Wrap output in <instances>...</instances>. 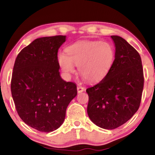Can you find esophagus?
Returning <instances> with one entry per match:
<instances>
[{"label": "esophagus", "mask_w": 155, "mask_h": 155, "mask_svg": "<svg viewBox=\"0 0 155 155\" xmlns=\"http://www.w3.org/2000/svg\"><path fill=\"white\" fill-rule=\"evenodd\" d=\"M77 90H78V93H81V92H83V91H84V87H82L80 85H78V87H77Z\"/></svg>", "instance_id": "34e87169"}]
</instances>
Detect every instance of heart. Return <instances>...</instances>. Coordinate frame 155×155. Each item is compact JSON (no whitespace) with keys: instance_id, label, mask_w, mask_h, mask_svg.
<instances>
[{"instance_id":"heart-1","label":"heart","mask_w":155,"mask_h":155,"mask_svg":"<svg viewBox=\"0 0 155 155\" xmlns=\"http://www.w3.org/2000/svg\"><path fill=\"white\" fill-rule=\"evenodd\" d=\"M66 54L58 56L59 65L67 75L75 71L74 65L87 81H99L107 75L115 58L113 46L107 41H81L66 48Z\"/></svg>"}]
</instances>
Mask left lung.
I'll return each mask as SVG.
<instances>
[{"mask_svg":"<svg viewBox=\"0 0 155 155\" xmlns=\"http://www.w3.org/2000/svg\"><path fill=\"white\" fill-rule=\"evenodd\" d=\"M111 37L116 46L113 65L99 83L86 90L89 117L97 126L109 130L122 126L136 113L144 86L139 53L122 37Z\"/></svg>","mask_w":155,"mask_h":155,"instance_id":"1","label":"left lung"}]
</instances>
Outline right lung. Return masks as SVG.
<instances>
[{
    "instance_id": "right-lung-1",
    "label": "right lung",
    "mask_w": 155,
    "mask_h": 155,
    "mask_svg": "<svg viewBox=\"0 0 155 155\" xmlns=\"http://www.w3.org/2000/svg\"><path fill=\"white\" fill-rule=\"evenodd\" d=\"M65 41L62 35L35 39L19 53L14 64L10 88L16 111L40 132L58 129L77 95L76 84L60 76L58 51Z\"/></svg>"
}]
</instances>
